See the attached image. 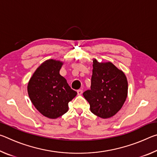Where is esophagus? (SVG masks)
<instances>
[{
  "label": "esophagus",
  "mask_w": 157,
  "mask_h": 157,
  "mask_svg": "<svg viewBox=\"0 0 157 157\" xmlns=\"http://www.w3.org/2000/svg\"><path fill=\"white\" fill-rule=\"evenodd\" d=\"M77 93H78V95H80L82 94V93H83V91H82V89H79V90H78V91H77Z\"/></svg>",
  "instance_id": "obj_1"
}]
</instances>
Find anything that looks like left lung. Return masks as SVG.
I'll use <instances>...</instances> for the list:
<instances>
[{
  "instance_id": "1",
  "label": "left lung",
  "mask_w": 157,
  "mask_h": 157,
  "mask_svg": "<svg viewBox=\"0 0 157 157\" xmlns=\"http://www.w3.org/2000/svg\"><path fill=\"white\" fill-rule=\"evenodd\" d=\"M91 89L83 93L91 112L102 118L113 116L123 107L128 83L123 71L111 62L93 61Z\"/></svg>"
}]
</instances>
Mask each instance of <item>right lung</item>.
<instances>
[{
	"mask_svg": "<svg viewBox=\"0 0 157 157\" xmlns=\"http://www.w3.org/2000/svg\"><path fill=\"white\" fill-rule=\"evenodd\" d=\"M62 65L60 61L46 60L37 68L28 85V95L34 107L52 119L67 112L68 102L77 95L59 74Z\"/></svg>",
	"mask_w": 157,
	"mask_h": 157,
	"instance_id": "obj_1",
	"label": "right lung"
}]
</instances>
